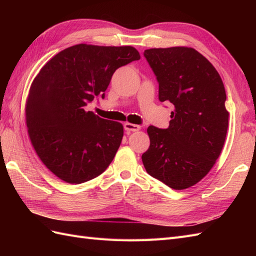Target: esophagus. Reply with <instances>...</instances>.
Listing matches in <instances>:
<instances>
[{"label": "esophagus", "instance_id": "34e87169", "mask_svg": "<svg viewBox=\"0 0 256 256\" xmlns=\"http://www.w3.org/2000/svg\"><path fill=\"white\" fill-rule=\"evenodd\" d=\"M124 128H125L127 132H136V131L141 129V127L138 125H134V124H131V122L124 124Z\"/></svg>", "mask_w": 256, "mask_h": 256}]
</instances>
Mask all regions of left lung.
Masks as SVG:
<instances>
[{
  "label": "left lung",
  "mask_w": 256,
  "mask_h": 256,
  "mask_svg": "<svg viewBox=\"0 0 256 256\" xmlns=\"http://www.w3.org/2000/svg\"><path fill=\"white\" fill-rule=\"evenodd\" d=\"M144 56L159 83V100L171 102L170 126L147 128L146 172L175 190L187 189L210 171L228 127L226 94L212 64L193 48H154Z\"/></svg>",
  "instance_id": "obj_1"
}]
</instances>
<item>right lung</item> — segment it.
Returning a JSON list of instances; mask_svg holds the SVG:
<instances>
[{
  "label": "right lung",
  "mask_w": 256,
  "mask_h": 256,
  "mask_svg": "<svg viewBox=\"0 0 256 256\" xmlns=\"http://www.w3.org/2000/svg\"><path fill=\"white\" fill-rule=\"evenodd\" d=\"M140 58L130 46L80 44L54 56L36 76L26 104L28 132L38 157L60 180L88 182L112 162L122 125L84 106L96 96L104 98L116 69Z\"/></svg>",
  "instance_id": "add662e5"
}]
</instances>
